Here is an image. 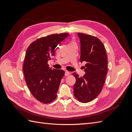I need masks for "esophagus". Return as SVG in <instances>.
I'll return each instance as SVG.
<instances>
[{
  "label": "esophagus",
  "instance_id": "1",
  "mask_svg": "<svg viewBox=\"0 0 132 132\" xmlns=\"http://www.w3.org/2000/svg\"><path fill=\"white\" fill-rule=\"evenodd\" d=\"M70 72L68 71H65V76H66V77H67V76H69L70 75Z\"/></svg>",
  "mask_w": 132,
  "mask_h": 132
}]
</instances>
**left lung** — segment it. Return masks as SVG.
Masks as SVG:
<instances>
[{
    "instance_id": "obj_1",
    "label": "left lung",
    "mask_w": 132,
    "mask_h": 132,
    "mask_svg": "<svg viewBox=\"0 0 132 132\" xmlns=\"http://www.w3.org/2000/svg\"><path fill=\"white\" fill-rule=\"evenodd\" d=\"M81 43L80 62L85 61V75L76 79L74 95L79 101L87 103L100 94L107 74V56L104 45L100 39L90 35L78 33Z\"/></svg>"
}]
</instances>
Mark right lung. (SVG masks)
Masks as SVG:
<instances>
[{
    "mask_svg": "<svg viewBox=\"0 0 132 132\" xmlns=\"http://www.w3.org/2000/svg\"><path fill=\"white\" fill-rule=\"evenodd\" d=\"M69 34H53L41 37L27 48L23 64L27 86L33 96L42 103H49L56 98L64 71L49 67L48 61L54 54L55 48Z\"/></svg>",
    "mask_w": 132,
    "mask_h": 132,
    "instance_id": "add662e5",
    "label": "right lung"
}]
</instances>
